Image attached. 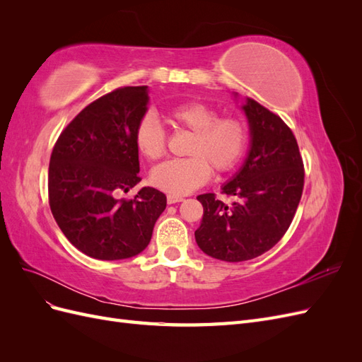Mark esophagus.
Segmentation results:
<instances>
[{"label":"esophagus","instance_id":"1","mask_svg":"<svg viewBox=\"0 0 362 362\" xmlns=\"http://www.w3.org/2000/svg\"><path fill=\"white\" fill-rule=\"evenodd\" d=\"M184 198L181 196H175V194H168V204H177V202H182Z\"/></svg>","mask_w":362,"mask_h":362}]
</instances>
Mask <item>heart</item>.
<instances>
[{
  "label": "heart",
  "mask_w": 362,
  "mask_h": 362,
  "mask_svg": "<svg viewBox=\"0 0 362 362\" xmlns=\"http://www.w3.org/2000/svg\"><path fill=\"white\" fill-rule=\"evenodd\" d=\"M168 117L173 128L192 133L185 148L189 157L168 160L152 169L149 180L154 187L175 196L187 194L208 181L211 168L223 173L234 169L243 158L249 133L240 117L218 116L217 108L201 101L173 105ZM134 144L148 160L163 157L168 134L154 115L140 117L134 129Z\"/></svg>",
  "instance_id": "obj_1"
}]
</instances>
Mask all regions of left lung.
<instances>
[{
  "instance_id": "left-lung-1",
  "label": "left lung",
  "mask_w": 362,
  "mask_h": 362,
  "mask_svg": "<svg viewBox=\"0 0 362 362\" xmlns=\"http://www.w3.org/2000/svg\"><path fill=\"white\" fill-rule=\"evenodd\" d=\"M243 110L250 127V151L243 168L222 189L235 202L228 206L214 193L198 196L204 216L194 231L196 243L206 255L228 262L257 258L279 242L293 222L305 181L290 127L252 98Z\"/></svg>"
}]
</instances>
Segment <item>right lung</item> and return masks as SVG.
I'll list each match as a JSON object with an SVG mask.
<instances>
[{"label": "right lung", "mask_w": 362, "mask_h": 362, "mask_svg": "<svg viewBox=\"0 0 362 362\" xmlns=\"http://www.w3.org/2000/svg\"><path fill=\"white\" fill-rule=\"evenodd\" d=\"M148 86L119 87L90 103L62 131L51 152L48 199L69 242L96 259H124L144 250L166 194L140 182L134 129L146 113Z\"/></svg>", "instance_id": "1"}]
</instances>
